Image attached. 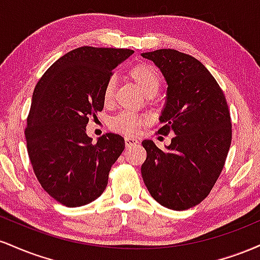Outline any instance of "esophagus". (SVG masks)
<instances>
[{
  "label": "esophagus",
  "mask_w": 260,
  "mask_h": 260,
  "mask_svg": "<svg viewBox=\"0 0 260 260\" xmlns=\"http://www.w3.org/2000/svg\"><path fill=\"white\" fill-rule=\"evenodd\" d=\"M124 142H126L127 147H132V145H136L139 143L138 139L132 138V137H126V138H124Z\"/></svg>",
  "instance_id": "1"
}]
</instances>
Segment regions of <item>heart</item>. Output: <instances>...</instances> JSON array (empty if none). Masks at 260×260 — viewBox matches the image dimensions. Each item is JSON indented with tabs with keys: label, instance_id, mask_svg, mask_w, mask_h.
Masks as SVG:
<instances>
[{
	"label": "heart",
	"instance_id": "obj_1",
	"mask_svg": "<svg viewBox=\"0 0 260 260\" xmlns=\"http://www.w3.org/2000/svg\"><path fill=\"white\" fill-rule=\"evenodd\" d=\"M129 77L136 83L139 90L148 96V95H155L161 85V77L159 71L154 67L153 64L149 63H139L136 64L129 70ZM115 78L110 77L106 80L105 86L103 91L104 103L109 104L112 100L113 92H115ZM147 116L137 115V113L131 111H122L118 113L116 117L112 118L111 128L118 132L127 134V136H133L138 132L139 127L142 124L147 123Z\"/></svg>",
	"mask_w": 260,
	"mask_h": 260
}]
</instances>
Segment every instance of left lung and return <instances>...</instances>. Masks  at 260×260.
Segmentation results:
<instances>
[{
	"label": "left lung",
	"instance_id": "obj_1",
	"mask_svg": "<svg viewBox=\"0 0 260 260\" xmlns=\"http://www.w3.org/2000/svg\"><path fill=\"white\" fill-rule=\"evenodd\" d=\"M142 56L168 83L157 133L175 134L165 150L143 140V181L162 207L186 210L207 198L225 165L232 138L228 103L215 78L192 56L171 49Z\"/></svg>",
	"mask_w": 260,
	"mask_h": 260
}]
</instances>
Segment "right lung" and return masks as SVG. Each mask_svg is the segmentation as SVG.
<instances>
[{
    "instance_id": "right-lung-1",
    "label": "right lung",
    "mask_w": 260,
    "mask_h": 260,
    "mask_svg": "<svg viewBox=\"0 0 260 260\" xmlns=\"http://www.w3.org/2000/svg\"><path fill=\"white\" fill-rule=\"evenodd\" d=\"M133 52L78 47L59 57L35 86L25 128L28 154L41 187L66 207L99 198L123 151L120 134L106 133L92 143L86 124L103 111L104 86L113 68Z\"/></svg>"
}]
</instances>
